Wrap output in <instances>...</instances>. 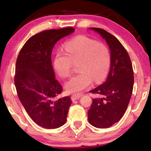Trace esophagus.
Listing matches in <instances>:
<instances>
[{
    "label": "esophagus",
    "instance_id": "esophagus-1",
    "mask_svg": "<svg viewBox=\"0 0 151 151\" xmlns=\"http://www.w3.org/2000/svg\"><path fill=\"white\" fill-rule=\"evenodd\" d=\"M80 95H77V94H73L72 96H71V99H72V101H75V100H78V99L81 98Z\"/></svg>",
    "mask_w": 151,
    "mask_h": 151
}]
</instances>
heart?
<instances>
[{
    "label": "heart",
    "instance_id": "b5f03b06",
    "mask_svg": "<svg viewBox=\"0 0 151 151\" xmlns=\"http://www.w3.org/2000/svg\"><path fill=\"white\" fill-rule=\"evenodd\" d=\"M109 48L84 36H79L65 45V52L58 51L54 60V68L63 78L69 76L74 65H77V75L65 85L68 93L78 94L91 85L104 80L111 66Z\"/></svg>",
    "mask_w": 151,
    "mask_h": 151
}]
</instances>
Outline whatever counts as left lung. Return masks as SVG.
<instances>
[{
    "label": "left lung",
    "mask_w": 151,
    "mask_h": 151,
    "mask_svg": "<svg viewBox=\"0 0 151 151\" xmlns=\"http://www.w3.org/2000/svg\"><path fill=\"white\" fill-rule=\"evenodd\" d=\"M106 40L111 50V68L105 83L90 91L98 94L88 111L93 127L109 128L119 122L129 105L134 85V73L127 51L115 37L105 30L89 28Z\"/></svg>",
    "instance_id": "obj_1"
}]
</instances>
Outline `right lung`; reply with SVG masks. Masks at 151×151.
Masks as SVG:
<instances>
[{"label": "right lung", "instance_id": "add662e5", "mask_svg": "<svg viewBox=\"0 0 151 151\" xmlns=\"http://www.w3.org/2000/svg\"><path fill=\"white\" fill-rule=\"evenodd\" d=\"M74 31L68 27L38 33L27 40L18 56L14 76L18 96L32 121L46 129L65 124L72 103L70 96L56 99L63 87L55 78L51 54L58 40Z\"/></svg>", "mask_w": 151, "mask_h": 151}]
</instances>
